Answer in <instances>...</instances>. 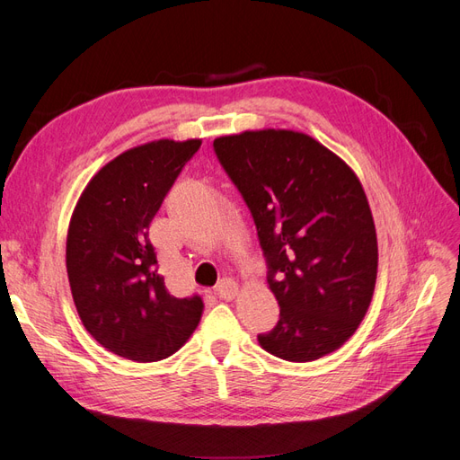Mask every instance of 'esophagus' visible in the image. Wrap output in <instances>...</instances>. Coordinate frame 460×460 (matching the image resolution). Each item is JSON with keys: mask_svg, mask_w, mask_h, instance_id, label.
Here are the masks:
<instances>
[{"mask_svg": "<svg viewBox=\"0 0 460 460\" xmlns=\"http://www.w3.org/2000/svg\"><path fill=\"white\" fill-rule=\"evenodd\" d=\"M215 294L220 297V299H234L235 296H238V284H235L234 280H230V278H225V280H220L215 288Z\"/></svg>", "mask_w": 460, "mask_h": 460, "instance_id": "1", "label": "esophagus"}]
</instances>
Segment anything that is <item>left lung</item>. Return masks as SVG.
<instances>
[{
    "label": "left lung",
    "instance_id": "obj_1",
    "mask_svg": "<svg viewBox=\"0 0 460 460\" xmlns=\"http://www.w3.org/2000/svg\"><path fill=\"white\" fill-rule=\"evenodd\" d=\"M252 211L280 320L264 351L309 363L336 351L365 318L378 242L365 190L336 153L294 130H247L213 142Z\"/></svg>",
    "mask_w": 460,
    "mask_h": 460
}]
</instances>
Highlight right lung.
Here are the masks:
<instances>
[{
  "instance_id": "add662e5",
  "label": "right lung",
  "mask_w": 460,
  "mask_h": 460,
  "mask_svg": "<svg viewBox=\"0 0 460 460\" xmlns=\"http://www.w3.org/2000/svg\"><path fill=\"white\" fill-rule=\"evenodd\" d=\"M201 140H157L109 161L68 225L66 274L82 324L136 363L171 357L198 328L199 296L174 297L159 274L149 225Z\"/></svg>"
}]
</instances>
